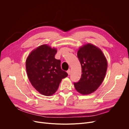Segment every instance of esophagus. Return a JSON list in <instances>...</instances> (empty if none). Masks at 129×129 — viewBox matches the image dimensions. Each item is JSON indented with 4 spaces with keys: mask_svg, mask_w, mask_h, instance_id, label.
Here are the masks:
<instances>
[{
    "mask_svg": "<svg viewBox=\"0 0 129 129\" xmlns=\"http://www.w3.org/2000/svg\"><path fill=\"white\" fill-rule=\"evenodd\" d=\"M67 73H68L69 75H70V73H71V70H70V69H69L68 71H67Z\"/></svg>",
    "mask_w": 129,
    "mask_h": 129,
    "instance_id": "34e87169",
    "label": "esophagus"
}]
</instances>
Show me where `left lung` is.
I'll return each instance as SVG.
<instances>
[{"instance_id": "8db88e82", "label": "left lung", "mask_w": 129, "mask_h": 129, "mask_svg": "<svg viewBox=\"0 0 129 129\" xmlns=\"http://www.w3.org/2000/svg\"><path fill=\"white\" fill-rule=\"evenodd\" d=\"M77 57L82 74L79 82L74 85L80 93L88 94L96 90L104 80L108 66L107 59L101 50L91 44L80 47Z\"/></svg>"}]
</instances>
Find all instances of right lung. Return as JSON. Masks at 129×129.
<instances>
[{"mask_svg": "<svg viewBox=\"0 0 129 129\" xmlns=\"http://www.w3.org/2000/svg\"><path fill=\"white\" fill-rule=\"evenodd\" d=\"M56 49L46 44L32 51L25 63L27 75L34 88L44 96L52 95L63 78L68 74L60 67V60L55 58Z\"/></svg>", "mask_w": 129, "mask_h": 129, "instance_id": "right-lung-1", "label": "right lung"}]
</instances>
